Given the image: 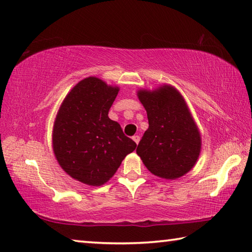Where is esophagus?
Here are the masks:
<instances>
[{
    "label": "esophagus",
    "mask_w": 252,
    "mask_h": 252,
    "mask_svg": "<svg viewBox=\"0 0 252 252\" xmlns=\"http://www.w3.org/2000/svg\"><path fill=\"white\" fill-rule=\"evenodd\" d=\"M132 139H133V141L135 142V143L138 144L139 141H140V136L139 135H133V136H132Z\"/></svg>",
    "instance_id": "obj_1"
}]
</instances>
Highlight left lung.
<instances>
[{"mask_svg": "<svg viewBox=\"0 0 252 252\" xmlns=\"http://www.w3.org/2000/svg\"><path fill=\"white\" fill-rule=\"evenodd\" d=\"M138 94L148 113L149 129L136 153L154 175L167 180L183 176L195 165L200 152L199 132L184 99L171 86Z\"/></svg>", "mask_w": 252, "mask_h": 252, "instance_id": "obj_1", "label": "left lung"}]
</instances>
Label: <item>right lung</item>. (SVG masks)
<instances>
[{
  "label": "right lung",
  "instance_id": "obj_1",
  "mask_svg": "<svg viewBox=\"0 0 252 252\" xmlns=\"http://www.w3.org/2000/svg\"><path fill=\"white\" fill-rule=\"evenodd\" d=\"M118 87L95 77L78 82L63 101L53 131L54 153L67 174L99 186L110 180L136 143L108 117Z\"/></svg>",
  "mask_w": 252,
  "mask_h": 252
}]
</instances>
